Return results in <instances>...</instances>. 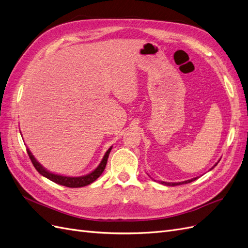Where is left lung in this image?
Returning a JSON list of instances; mask_svg holds the SVG:
<instances>
[{
	"label": "left lung",
	"mask_w": 248,
	"mask_h": 248,
	"mask_svg": "<svg viewBox=\"0 0 248 248\" xmlns=\"http://www.w3.org/2000/svg\"><path fill=\"white\" fill-rule=\"evenodd\" d=\"M219 162V161H218ZM218 162L215 164L210 170H212L213 168L217 166V164H218ZM198 177H196V178H191V179H189V180H186V181H181V182H165V181H161V183L162 185H165V186H180V185H183V183H189V182H191V181H194V180H196Z\"/></svg>",
	"instance_id": "8db88e82"
}]
</instances>
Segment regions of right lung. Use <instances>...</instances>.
Returning a JSON list of instances; mask_svg holds the SVG:
<instances>
[{
  "instance_id": "1",
  "label": "right lung",
  "mask_w": 248,
  "mask_h": 248,
  "mask_svg": "<svg viewBox=\"0 0 248 248\" xmlns=\"http://www.w3.org/2000/svg\"><path fill=\"white\" fill-rule=\"evenodd\" d=\"M111 149H112V146H111L107 151L105 155H104V157L102 158L101 163L99 164V166L95 168V169L93 171H92L90 174H86V175H83V176H78V177H70V176H63V175H59V174H54V173H51L49 171H47L45 168L40 164L37 159L34 157V155H31V153L30 151V149L28 148L27 151H28V155L31 158V163H33L34 167L36 168V170L43 175L44 177H46L47 179H49L55 183H58V185H61V186H67V187H82V186H89L91 185V183H93L95 179H98L101 174L103 173V171L105 170V167H106V164H107V159H108V156H109V154Z\"/></svg>"
}]
</instances>
